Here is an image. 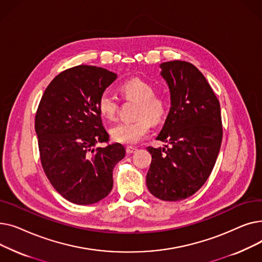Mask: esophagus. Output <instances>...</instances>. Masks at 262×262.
Segmentation results:
<instances>
[{"label": "esophagus", "mask_w": 262, "mask_h": 262, "mask_svg": "<svg viewBox=\"0 0 262 262\" xmlns=\"http://www.w3.org/2000/svg\"><path fill=\"white\" fill-rule=\"evenodd\" d=\"M137 150V148L136 147H133V146H127L126 147V153L127 154H133V153H135Z\"/></svg>", "instance_id": "obj_1"}]
</instances>
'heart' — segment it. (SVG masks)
<instances>
[{"instance_id": "b5f03b06", "label": "heart", "mask_w": 262, "mask_h": 262, "mask_svg": "<svg viewBox=\"0 0 262 262\" xmlns=\"http://www.w3.org/2000/svg\"><path fill=\"white\" fill-rule=\"evenodd\" d=\"M120 91L126 100L138 103L136 116L140 118L133 122H119L115 124L110 127L109 134L115 142L127 145L136 144L149 133L150 122L148 118L157 124L166 117L168 103L162 96L154 95L152 85L140 78H132L123 82ZM98 108L104 118L113 120L118 110V100L114 94L106 91L100 96Z\"/></svg>"}]
</instances>
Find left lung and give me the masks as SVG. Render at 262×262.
Wrapping results in <instances>:
<instances>
[{
    "label": "left lung",
    "mask_w": 262,
    "mask_h": 262,
    "mask_svg": "<svg viewBox=\"0 0 262 262\" xmlns=\"http://www.w3.org/2000/svg\"><path fill=\"white\" fill-rule=\"evenodd\" d=\"M160 75L170 90L171 108L157 140L164 147H147L152 162L146 186L162 201L185 200L205 184L222 142L221 107L208 81L187 61L162 62Z\"/></svg>",
    "instance_id": "left-lung-1"
}]
</instances>
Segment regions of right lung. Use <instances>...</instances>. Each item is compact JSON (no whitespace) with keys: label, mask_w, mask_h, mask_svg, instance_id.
Here are the masks:
<instances>
[{"label":"right lung","mask_w":262,"mask_h":262,"mask_svg":"<svg viewBox=\"0 0 262 262\" xmlns=\"http://www.w3.org/2000/svg\"><path fill=\"white\" fill-rule=\"evenodd\" d=\"M117 74L104 68L77 66L47 87L35 118L40 159L47 177L69 202L90 205L106 198L113 171L125 156L120 143L107 142L98 101Z\"/></svg>","instance_id":"1"}]
</instances>
